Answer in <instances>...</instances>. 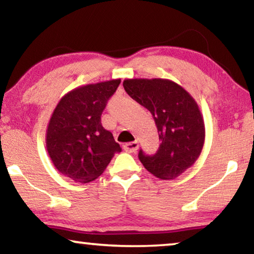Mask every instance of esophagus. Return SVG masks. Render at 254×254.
<instances>
[{"instance_id": "1", "label": "esophagus", "mask_w": 254, "mask_h": 254, "mask_svg": "<svg viewBox=\"0 0 254 254\" xmlns=\"http://www.w3.org/2000/svg\"><path fill=\"white\" fill-rule=\"evenodd\" d=\"M138 147H139V145L137 141H131V142H127V144L124 145V151L127 153H135L137 152Z\"/></svg>"}]
</instances>
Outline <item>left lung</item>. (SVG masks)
<instances>
[{"instance_id": "obj_1", "label": "left lung", "mask_w": 254, "mask_h": 254, "mask_svg": "<svg viewBox=\"0 0 254 254\" xmlns=\"http://www.w3.org/2000/svg\"><path fill=\"white\" fill-rule=\"evenodd\" d=\"M124 90L153 115L161 140L154 155L139 151L146 169L161 180H174L199 158L205 142V123L190 93L173 80L135 78L123 81Z\"/></svg>"}]
</instances>
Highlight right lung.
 I'll return each instance as SVG.
<instances>
[{
	"label": "right lung",
	"mask_w": 254,
	"mask_h": 254,
	"mask_svg": "<svg viewBox=\"0 0 254 254\" xmlns=\"http://www.w3.org/2000/svg\"><path fill=\"white\" fill-rule=\"evenodd\" d=\"M121 79L88 84L60 100L49 120L46 146L60 174L77 183L98 178L116 152L113 133L101 124V114Z\"/></svg>",
	"instance_id": "1"
}]
</instances>
